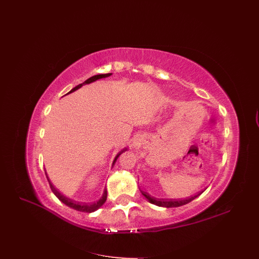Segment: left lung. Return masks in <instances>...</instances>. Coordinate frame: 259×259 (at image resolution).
Listing matches in <instances>:
<instances>
[{"label":"left lung","instance_id":"1","mask_svg":"<svg viewBox=\"0 0 259 259\" xmlns=\"http://www.w3.org/2000/svg\"><path fill=\"white\" fill-rule=\"evenodd\" d=\"M142 194L144 195L151 204L160 206V207H166V208H173V207H179L186 205L190 202H192L194 198H196L198 195H200L202 192H198L197 194H195L194 196H190V197H186V198H179V199H165V198H156L152 197L151 195H149L147 192H144V191L141 190Z\"/></svg>","mask_w":259,"mask_h":259}]
</instances>
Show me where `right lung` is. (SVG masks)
<instances>
[{
  "label": "right lung",
  "mask_w": 259,
  "mask_h": 259,
  "mask_svg": "<svg viewBox=\"0 0 259 259\" xmlns=\"http://www.w3.org/2000/svg\"><path fill=\"white\" fill-rule=\"evenodd\" d=\"M111 74H112V73H104V74L93 75V76H91L90 79H88L85 82H83L82 84L76 85L75 88H73L69 93H72V92H74V91H76V90H79V89L81 88V86H83L84 84H90V83H92V82H94V81H96V80H99V79H102V78H108V76H110ZM69 93H68V94H69ZM126 150H127V149L121 150V151L119 152V154H118L116 157H115V159H114V161H113V165H114L115 162H116L117 158L120 156L121 152L126 151ZM47 178H48V177H47ZM48 181H49L50 188H51V190H52V192L54 193V195H55L57 198H59L62 203H64L66 206H68V207H70V208H72V209H74V210H78V211H82V212H94V211H96V210H97V209H99V208L105 203V200H107V196H108V191H107V189H104L102 197L98 200V202H95V203H85V202H79V200H74V199H72V198H70V197H67V196L63 195L62 193H60L59 191H57V190L53 187V185L51 184V181L49 180V178H48Z\"/></svg>",
  "instance_id": "right-lung-1"
}]
</instances>
